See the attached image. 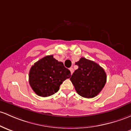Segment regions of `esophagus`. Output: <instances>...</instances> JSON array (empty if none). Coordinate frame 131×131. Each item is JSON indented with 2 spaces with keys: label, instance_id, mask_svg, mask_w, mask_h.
<instances>
[{
  "label": "esophagus",
  "instance_id": "1",
  "mask_svg": "<svg viewBox=\"0 0 131 131\" xmlns=\"http://www.w3.org/2000/svg\"><path fill=\"white\" fill-rule=\"evenodd\" d=\"M70 72H71V74H73V73L74 72V70H73V68H70Z\"/></svg>",
  "mask_w": 131,
  "mask_h": 131
}]
</instances>
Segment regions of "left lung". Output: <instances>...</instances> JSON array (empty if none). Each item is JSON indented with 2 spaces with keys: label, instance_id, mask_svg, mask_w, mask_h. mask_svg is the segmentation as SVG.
I'll use <instances>...</instances> for the list:
<instances>
[{
  "label": "left lung",
  "instance_id": "obj_1",
  "mask_svg": "<svg viewBox=\"0 0 131 131\" xmlns=\"http://www.w3.org/2000/svg\"><path fill=\"white\" fill-rule=\"evenodd\" d=\"M78 68L74 71L70 80L76 91L82 97L92 98L97 96L106 83V72L97 63L85 58L75 63Z\"/></svg>",
  "mask_w": 131,
  "mask_h": 131
}]
</instances>
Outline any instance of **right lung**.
Masks as SVG:
<instances>
[{"label": "right lung", "instance_id": "obj_1", "mask_svg": "<svg viewBox=\"0 0 131 131\" xmlns=\"http://www.w3.org/2000/svg\"><path fill=\"white\" fill-rule=\"evenodd\" d=\"M71 77L68 69L61 61L48 55L34 63L29 72V84L38 96L47 97L60 89L63 81Z\"/></svg>", "mask_w": 131, "mask_h": 131}]
</instances>
